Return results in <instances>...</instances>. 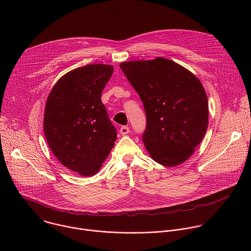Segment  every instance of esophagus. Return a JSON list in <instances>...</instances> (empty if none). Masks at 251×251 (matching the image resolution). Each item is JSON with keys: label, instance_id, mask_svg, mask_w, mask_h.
<instances>
[{"label": "esophagus", "instance_id": "esophagus-1", "mask_svg": "<svg viewBox=\"0 0 251 251\" xmlns=\"http://www.w3.org/2000/svg\"><path fill=\"white\" fill-rule=\"evenodd\" d=\"M129 132H130V129H129V127H127V126H122V127L120 128V134H121V135H127Z\"/></svg>", "mask_w": 251, "mask_h": 251}]
</instances>
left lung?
I'll return each mask as SVG.
<instances>
[{"instance_id":"8db88e82","label":"left lung","mask_w":251,"mask_h":251,"mask_svg":"<svg viewBox=\"0 0 251 251\" xmlns=\"http://www.w3.org/2000/svg\"><path fill=\"white\" fill-rule=\"evenodd\" d=\"M147 116L143 142L151 158L175 167L187 161L208 124L205 90L190 70L165 57L120 63Z\"/></svg>"}]
</instances>
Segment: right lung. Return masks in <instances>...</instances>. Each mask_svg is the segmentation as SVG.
<instances>
[{
    "label": "right lung",
    "mask_w": 251,
    "mask_h": 251,
    "mask_svg": "<svg viewBox=\"0 0 251 251\" xmlns=\"http://www.w3.org/2000/svg\"><path fill=\"white\" fill-rule=\"evenodd\" d=\"M113 66L88 64L69 71L53 85L46 103L44 131L57 160L80 176L95 175L117 139L101 93Z\"/></svg>",
    "instance_id": "obj_1"
}]
</instances>
